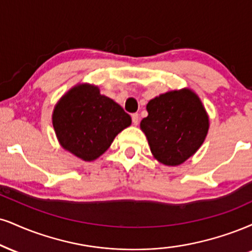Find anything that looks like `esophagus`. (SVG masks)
<instances>
[{
  "instance_id": "1",
  "label": "esophagus",
  "mask_w": 252,
  "mask_h": 252,
  "mask_svg": "<svg viewBox=\"0 0 252 252\" xmlns=\"http://www.w3.org/2000/svg\"><path fill=\"white\" fill-rule=\"evenodd\" d=\"M131 118H132V123H134L135 126H137L138 122H139V115L137 113L132 114L131 115Z\"/></svg>"
}]
</instances>
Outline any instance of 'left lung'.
<instances>
[{
	"instance_id": "1",
	"label": "left lung",
	"mask_w": 252,
	"mask_h": 252,
	"mask_svg": "<svg viewBox=\"0 0 252 252\" xmlns=\"http://www.w3.org/2000/svg\"><path fill=\"white\" fill-rule=\"evenodd\" d=\"M141 121L154 157L165 165H180L191 157L207 137L209 117L192 90L168 92L150 99Z\"/></svg>"
}]
</instances>
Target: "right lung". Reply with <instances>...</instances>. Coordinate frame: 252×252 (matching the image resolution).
I'll use <instances>...</instances> for the list:
<instances>
[{"label": "right lung", "mask_w": 252, "mask_h": 252, "mask_svg": "<svg viewBox=\"0 0 252 252\" xmlns=\"http://www.w3.org/2000/svg\"><path fill=\"white\" fill-rule=\"evenodd\" d=\"M131 117L99 89L78 84L57 102L53 126L60 144L78 158L92 162L108 150Z\"/></svg>", "instance_id": "1"}]
</instances>
